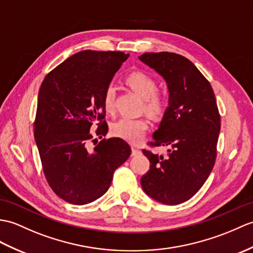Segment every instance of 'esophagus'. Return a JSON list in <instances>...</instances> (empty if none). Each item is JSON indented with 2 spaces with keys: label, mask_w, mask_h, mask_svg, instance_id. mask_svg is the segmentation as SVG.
Returning a JSON list of instances; mask_svg holds the SVG:
<instances>
[{
  "label": "esophagus",
  "mask_w": 253,
  "mask_h": 253,
  "mask_svg": "<svg viewBox=\"0 0 253 253\" xmlns=\"http://www.w3.org/2000/svg\"><path fill=\"white\" fill-rule=\"evenodd\" d=\"M131 152H132V155H138L141 153V151L138 148H136V146H132Z\"/></svg>",
  "instance_id": "34e87169"
}]
</instances>
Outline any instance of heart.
<instances>
[{"label":"heart","instance_id":"b5f03b06","mask_svg":"<svg viewBox=\"0 0 253 253\" xmlns=\"http://www.w3.org/2000/svg\"><path fill=\"white\" fill-rule=\"evenodd\" d=\"M126 83L133 91L144 99V110L152 116H160L166 109L167 101L165 97L157 93V82L148 73L142 71H134L127 75ZM116 87L110 83L104 88L103 104L109 112H113L115 108ZM148 122L144 119H132V117H123L112 126L114 136L124 139L130 143H138L144 137Z\"/></svg>","mask_w":253,"mask_h":253}]
</instances>
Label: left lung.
Listing matches in <instances>:
<instances>
[{
	"label": "left lung",
	"instance_id": "1",
	"mask_svg": "<svg viewBox=\"0 0 253 253\" xmlns=\"http://www.w3.org/2000/svg\"><path fill=\"white\" fill-rule=\"evenodd\" d=\"M139 59L166 81L169 105L151 146H169L163 156L143 150L150 170L143 191L165 205L189 201L208 179L216 157L221 128L214 92L187 58L174 52H144Z\"/></svg>",
	"mask_w": 253,
	"mask_h": 253
}]
</instances>
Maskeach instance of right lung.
Here are the masks:
<instances>
[{
	"label": "right lung",
	"mask_w": 253,
	"mask_h": 253,
	"mask_svg": "<svg viewBox=\"0 0 253 253\" xmlns=\"http://www.w3.org/2000/svg\"><path fill=\"white\" fill-rule=\"evenodd\" d=\"M128 54L83 50L68 58L45 76L41 85L34 138L45 178L56 195L73 205H86L109 190L115 170L130 156L121 138L105 137L103 91Z\"/></svg>",
	"instance_id": "right-lung-1"
}]
</instances>
